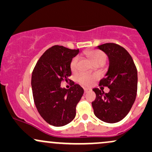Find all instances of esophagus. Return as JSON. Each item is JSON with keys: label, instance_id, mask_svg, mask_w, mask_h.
<instances>
[{"label": "esophagus", "instance_id": "34e87169", "mask_svg": "<svg viewBox=\"0 0 152 152\" xmlns=\"http://www.w3.org/2000/svg\"><path fill=\"white\" fill-rule=\"evenodd\" d=\"M89 91L88 88H84V93H87Z\"/></svg>", "mask_w": 152, "mask_h": 152}]
</instances>
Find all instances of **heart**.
<instances>
[{"mask_svg": "<svg viewBox=\"0 0 152 152\" xmlns=\"http://www.w3.org/2000/svg\"><path fill=\"white\" fill-rule=\"evenodd\" d=\"M86 56L91 61V62L94 64L96 63L104 64L107 60V56L102 51L96 50H91L86 52ZM77 57L75 56L72 58L69 64V67L72 71H75L76 69L77 62ZM96 80V76L91 75H81L78 77V82L84 86H89L92 84Z\"/></svg>", "mask_w": 152, "mask_h": 152, "instance_id": "b5f03b06", "label": "heart"}]
</instances>
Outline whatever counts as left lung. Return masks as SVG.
<instances>
[{"label":"left lung","instance_id":"1","mask_svg":"<svg viewBox=\"0 0 152 152\" xmlns=\"http://www.w3.org/2000/svg\"><path fill=\"white\" fill-rule=\"evenodd\" d=\"M109 58V68L99 82L107 86L109 92L104 94L94 88L96 99L92 102L94 115L103 122L115 123L122 120L130 112L135 100L138 74L131 56L123 47L109 43L98 45Z\"/></svg>","mask_w":152,"mask_h":152}]
</instances>
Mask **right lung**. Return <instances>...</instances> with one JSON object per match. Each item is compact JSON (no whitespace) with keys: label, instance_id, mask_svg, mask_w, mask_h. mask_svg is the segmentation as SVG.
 <instances>
[{"label":"right lung","instance_id":"add662e5","mask_svg":"<svg viewBox=\"0 0 152 152\" xmlns=\"http://www.w3.org/2000/svg\"><path fill=\"white\" fill-rule=\"evenodd\" d=\"M79 50L53 45L40 56L32 75L34 102L45 122L56 127L67 125L76 115V106L83 96V88L72 83L69 90L61 87L72 72L69 64Z\"/></svg>","mask_w":152,"mask_h":152}]
</instances>
